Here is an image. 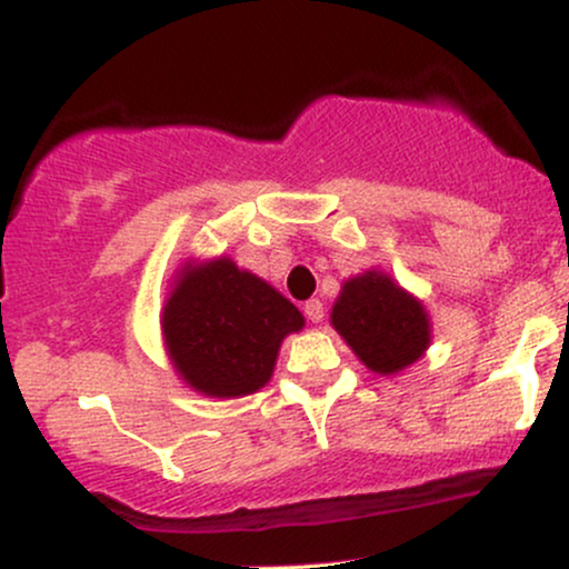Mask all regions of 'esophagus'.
<instances>
[{"instance_id": "34e87169", "label": "esophagus", "mask_w": 569, "mask_h": 569, "mask_svg": "<svg viewBox=\"0 0 569 569\" xmlns=\"http://www.w3.org/2000/svg\"><path fill=\"white\" fill-rule=\"evenodd\" d=\"M305 316L310 318L312 323H321L323 321V302H321V299H310V302H305Z\"/></svg>"}]
</instances>
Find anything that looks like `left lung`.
<instances>
[{"mask_svg":"<svg viewBox=\"0 0 569 569\" xmlns=\"http://www.w3.org/2000/svg\"><path fill=\"white\" fill-rule=\"evenodd\" d=\"M331 326L358 361L382 377L420 361L433 331L426 305L380 267L345 280L331 307Z\"/></svg>","mask_w":569,"mask_h":569,"instance_id":"left-lung-1","label":"left lung"}]
</instances>
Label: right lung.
I'll return each instance as SVG.
<instances>
[{
  "label": "right lung",
  "mask_w": 569,
  "mask_h": 569,
  "mask_svg": "<svg viewBox=\"0 0 569 569\" xmlns=\"http://www.w3.org/2000/svg\"><path fill=\"white\" fill-rule=\"evenodd\" d=\"M160 329L187 388L208 398H240L270 382L280 345L305 329V316L230 257L187 259L171 280Z\"/></svg>",
  "instance_id": "add662e5"
}]
</instances>
